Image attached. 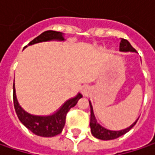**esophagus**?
Listing matches in <instances>:
<instances>
[{
    "label": "esophagus",
    "instance_id": "34e87169",
    "mask_svg": "<svg viewBox=\"0 0 155 155\" xmlns=\"http://www.w3.org/2000/svg\"><path fill=\"white\" fill-rule=\"evenodd\" d=\"M82 92H83V93L85 94V93H86V90H82Z\"/></svg>",
    "mask_w": 155,
    "mask_h": 155
}]
</instances>
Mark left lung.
<instances>
[{"instance_id": "left-lung-1", "label": "left lung", "mask_w": 155, "mask_h": 155, "mask_svg": "<svg viewBox=\"0 0 155 155\" xmlns=\"http://www.w3.org/2000/svg\"><path fill=\"white\" fill-rule=\"evenodd\" d=\"M119 51L120 52H135L137 53L136 49L130 45V43L122 38L120 41V46H119ZM90 103V108H91V122H90V127H91V132L92 134V136L98 139L101 140H112L116 139L123 135H125L126 133H127L137 123V121L138 120V118L128 127L125 128V129H121V130H110L108 128H105L104 127H102L101 124H99L97 122V119L95 117L94 112H93V108L91 105V101H89Z\"/></svg>"}]
</instances>
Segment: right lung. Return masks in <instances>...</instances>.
Segmentation results:
<instances>
[{"label":"right lung","instance_id":"add662e5","mask_svg":"<svg viewBox=\"0 0 155 155\" xmlns=\"http://www.w3.org/2000/svg\"><path fill=\"white\" fill-rule=\"evenodd\" d=\"M64 33L47 30L40 34L38 37L34 38L28 46L47 42V41H64ZM24 47V48H25ZM82 97V95L79 92L76 96L67 100L55 112L47 116H39V115H32L27 112L22 108L17 99L16 96L15 83H13V102L14 108L17 113V116L20 122L32 133L37 136L44 137H52L59 135L65 124L66 114L70 110V108L74 107L77 104L78 101Z\"/></svg>","mask_w":155,"mask_h":155}]
</instances>
